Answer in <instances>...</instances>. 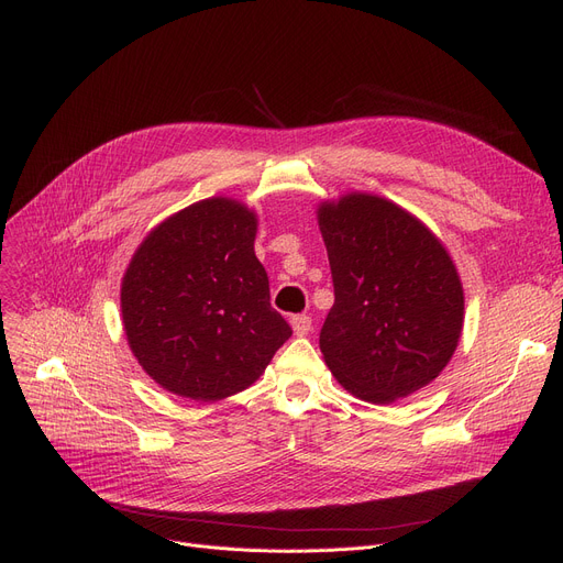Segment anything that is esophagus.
<instances>
[{
	"instance_id": "34e87169",
	"label": "esophagus",
	"mask_w": 563,
	"mask_h": 563,
	"mask_svg": "<svg viewBox=\"0 0 563 563\" xmlns=\"http://www.w3.org/2000/svg\"><path fill=\"white\" fill-rule=\"evenodd\" d=\"M289 323H291L294 335H299V338L308 335L310 329H312V319H310L308 314H294V317L289 319Z\"/></svg>"
}]
</instances>
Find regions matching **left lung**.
I'll use <instances>...</instances> for the list:
<instances>
[{"label":"left lung","mask_w":563,"mask_h":563,"mask_svg":"<svg viewBox=\"0 0 563 563\" xmlns=\"http://www.w3.org/2000/svg\"><path fill=\"white\" fill-rule=\"evenodd\" d=\"M335 303L319 349L340 386L369 404L418 393L463 331V285L448 249L397 202L351 191L317 207Z\"/></svg>","instance_id":"left-lung-1"}]
</instances>
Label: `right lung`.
<instances>
[{
	"label": "right lung",
	"mask_w": 563,
	"mask_h": 563,
	"mask_svg": "<svg viewBox=\"0 0 563 563\" xmlns=\"http://www.w3.org/2000/svg\"><path fill=\"white\" fill-rule=\"evenodd\" d=\"M257 217L214 196L164 219L134 251L121 285L128 344L177 397L219 401L246 390L291 335L255 257Z\"/></svg>",
	"instance_id": "right-lung-1"
}]
</instances>
